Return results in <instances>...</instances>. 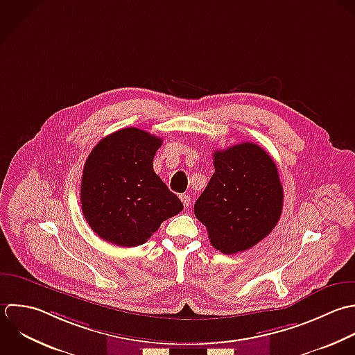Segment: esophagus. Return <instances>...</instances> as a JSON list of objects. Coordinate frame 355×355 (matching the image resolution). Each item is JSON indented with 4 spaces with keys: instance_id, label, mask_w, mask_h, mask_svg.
<instances>
[{
    "instance_id": "obj_1",
    "label": "esophagus",
    "mask_w": 355,
    "mask_h": 355,
    "mask_svg": "<svg viewBox=\"0 0 355 355\" xmlns=\"http://www.w3.org/2000/svg\"><path fill=\"white\" fill-rule=\"evenodd\" d=\"M180 199H181V202H182V205H184L185 207H189V205H191V198H189L188 195H181Z\"/></svg>"
}]
</instances>
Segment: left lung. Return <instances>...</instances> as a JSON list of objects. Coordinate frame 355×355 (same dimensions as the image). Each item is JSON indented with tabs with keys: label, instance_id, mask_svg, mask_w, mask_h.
Masks as SVG:
<instances>
[{
	"label": "left lung",
	"instance_id": "8db88e82",
	"mask_svg": "<svg viewBox=\"0 0 355 355\" xmlns=\"http://www.w3.org/2000/svg\"><path fill=\"white\" fill-rule=\"evenodd\" d=\"M214 174L195 203L210 243L224 254L256 246L278 224L284 188L271 156L253 142L213 153Z\"/></svg>",
	"mask_w": 355,
	"mask_h": 355
}]
</instances>
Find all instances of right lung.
<instances>
[{"instance_id":"add662e5","label":"right lung","mask_w":355,"mask_h":355,"mask_svg":"<svg viewBox=\"0 0 355 355\" xmlns=\"http://www.w3.org/2000/svg\"><path fill=\"white\" fill-rule=\"evenodd\" d=\"M163 139L127 127L102 138L91 150L81 178V210L103 241L134 248L184 206L153 171Z\"/></svg>"}]
</instances>
